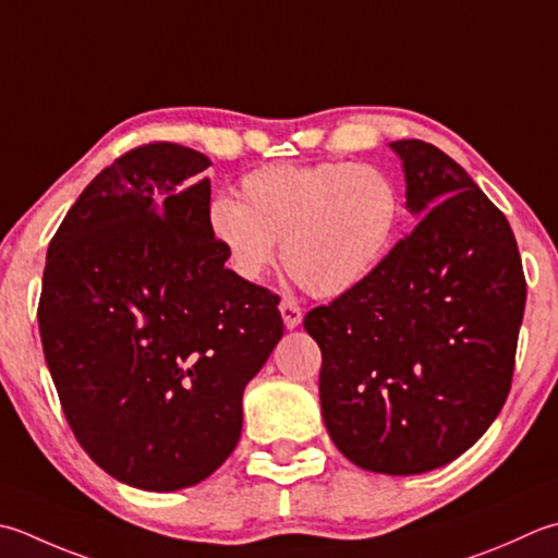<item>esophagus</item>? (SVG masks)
<instances>
[{
	"mask_svg": "<svg viewBox=\"0 0 558 558\" xmlns=\"http://www.w3.org/2000/svg\"><path fill=\"white\" fill-rule=\"evenodd\" d=\"M280 314H282V322H286V329H298L302 324V307L294 300H282L280 302Z\"/></svg>",
	"mask_w": 558,
	"mask_h": 558,
	"instance_id": "1",
	"label": "esophagus"
}]
</instances>
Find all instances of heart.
Returning <instances> with one entry per match:
<instances>
[{
    "label": "heart",
    "mask_w": 558,
    "mask_h": 558,
    "mask_svg": "<svg viewBox=\"0 0 558 558\" xmlns=\"http://www.w3.org/2000/svg\"><path fill=\"white\" fill-rule=\"evenodd\" d=\"M239 198H215L207 229L239 278L282 264L316 298H341L373 276L395 244L401 207L385 173L355 161L276 163L244 177Z\"/></svg>",
    "instance_id": "obj_1"
}]
</instances>
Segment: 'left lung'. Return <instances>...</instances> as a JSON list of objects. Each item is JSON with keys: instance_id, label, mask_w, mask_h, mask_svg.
I'll list each match as a JSON object with an SVG mask.
<instances>
[{"instance_id": "obj_1", "label": "left lung", "mask_w": 558, "mask_h": 558, "mask_svg": "<svg viewBox=\"0 0 558 558\" xmlns=\"http://www.w3.org/2000/svg\"><path fill=\"white\" fill-rule=\"evenodd\" d=\"M421 217L363 286L304 316L322 348L326 430L353 464L423 474L504 409L527 282L506 215L423 140L391 142Z\"/></svg>"}]
</instances>
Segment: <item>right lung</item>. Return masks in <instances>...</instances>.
<instances>
[{"label": "right lung", "mask_w": 558, "mask_h": 558, "mask_svg": "<svg viewBox=\"0 0 558 558\" xmlns=\"http://www.w3.org/2000/svg\"><path fill=\"white\" fill-rule=\"evenodd\" d=\"M210 159L125 151L50 239L38 326L76 442L118 482L179 490L242 435L244 387L282 338L278 294L225 268L207 229Z\"/></svg>", "instance_id": "1"}]
</instances>
